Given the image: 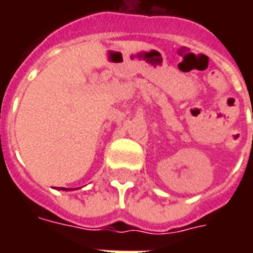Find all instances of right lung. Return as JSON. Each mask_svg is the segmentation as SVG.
Segmentation results:
<instances>
[{
	"label": "right lung",
	"mask_w": 253,
	"mask_h": 253,
	"mask_svg": "<svg viewBox=\"0 0 253 253\" xmlns=\"http://www.w3.org/2000/svg\"><path fill=\"white\" fill-rule=\"evenodd\" d=\"M58 190H63V191H70V190H73V188H63V187H59V188H58Z\"/></svg>",
	"instance_id": "obj_1"
}]
</instances>
